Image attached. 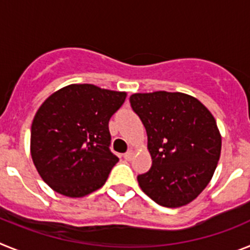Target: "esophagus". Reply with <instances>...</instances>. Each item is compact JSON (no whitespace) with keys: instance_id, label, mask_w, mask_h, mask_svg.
I'll list each match as a JSON object with an SVG mask.
<instances>
[{"instance_id":"esophagus-1","label":"esophagus","mask_w":250,"mask_h":250,"mask_svg":"<svg viewBox=\"0 0 250 250\" xmlns=\"http://www.w3.org/2000/svg\"><path fill=\"white\" fill-rule=\"evenodd\" d=\"M132 156H134V151H132V150H127V151L124 154V159H125V160H131Z\"/></svg>"}]
</instances>
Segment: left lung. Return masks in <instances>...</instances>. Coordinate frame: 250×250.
I'll list each match as a JSON object with an SVG mask.
<instances>
[{
    "label": "left lung",
    "mask_w": 250,
    "mask_h": 250,
    "mask_svg": "<svg viewBox=\"0 0 250 250\" xmlns=\"http://www.w3.org/2000/svg\"><path fill=\"white\" fill-rule=\"evenodd\" d=\"M144 124L152 164L138 175L141 190L161 207L194 200L213 176L222 138L210 111L193 96L156 91L130 96Z\"/></svg>",
    "instance_id": "8db88e82"
}]
</instances>
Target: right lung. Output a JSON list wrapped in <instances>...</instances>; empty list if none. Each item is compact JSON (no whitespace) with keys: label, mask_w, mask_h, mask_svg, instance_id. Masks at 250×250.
<instances>
[{"label":"right lung","mask_w":250,"mask_h":250,"mask_svg":"<svg viewBox=\"0 0 250 250\" xmlns=\"http://www.w3.org/2000/svg\"><path fill=\"white\" fill-rule=\"evenodd\" d=\"M125 98L83 83L66 86L40 106L31 126V156L51 189L80 198L105 184L119 161L110 150L109 120Z\"/></svg>","instance_id":"1"}]
</instances>
